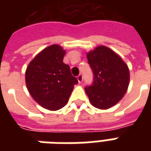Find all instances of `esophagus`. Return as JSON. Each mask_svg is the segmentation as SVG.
Returning a JSON list of instances; mask_svg holds the SVG:
<instances>
[{
  "label": "esophagus",
  "instance_id": "esophagus-1",
  "mask_svg": "<svg viewBox=\"0 0 151 151\" xmlns=\"http://www.w3.org/2000/svg\"><path fill=\"white\" fill-rule=\"evenodd\" d=\"M77 78H78V81L79 83H81L82 82V80H83V75L82 74H79L78 77H77Z\"/></svg>",
  "mask_w": 151,
  "mask_h": 151
}]
</instances>
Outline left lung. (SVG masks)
Segmentation results:
<instances>
[{
	"mask_svg": "<svg viewBox=\"0 0 151 151\" xmlns=\"http://www.w3.org/2000/svg\"><path fill=\"white\" fill-rule=\"evenodd\" d=\"M86 56L94 74L92 85L85 88L89 100L99 109L105 110L113 107L128 90V65L119 55L105 46L95 47Z\"/></svg>",
	"mask_w": 151,
	"mask_h": 151,
	"instance_id": "left-lung-1",
	"label": "left lung"
}]
</instances>
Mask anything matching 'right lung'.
Here are the masks:
<instances>
[{"instance_id":"right-lung-1","label":"right lung","mask_w":151,"mask_h":151,"mask_svg":"<svg viewBox=\"0 0 151 151\" xmlns=\"http://www.w3.org/2000/svg\"><path fill=\"white\" fill-rule=\"evenodd\" d=\"M65 51L52 44L41 51L28 65L26 84L35 101L50 111L62 108L68 103L78 79L63 62Z\"/></svg>"}]
</instances>
